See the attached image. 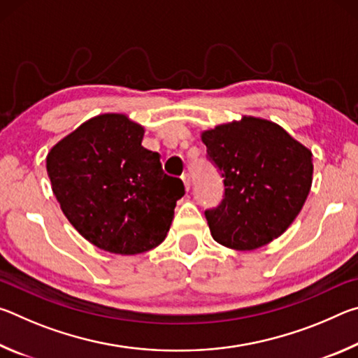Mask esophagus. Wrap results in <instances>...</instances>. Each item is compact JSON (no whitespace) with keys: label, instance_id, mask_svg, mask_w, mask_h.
Returning <instances> with one entry per match:
<instances>
[{"label":"esophagus","instance_id":"obj_1","mask_svg":"<svg viewBox=\"0 0 358 358\" xmlns=\"http://www.w3.org/2000/svg\"><path fill=\"white\" fill-rule=\"evenodd\" d=\"M181 180H183L186 191H189V187H191V175L189 173H183V175H181Z\"/></svg>","mask_w":358,"mask_h":358}]
</instances>
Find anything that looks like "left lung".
<instances>
[{
    "instance_id": "obj_1",
    "label": "left lung",
    "mask_w": 358,
    "mask_h": 358,
    "mask_svg": "<svg viewBox=\"0 0 358 358\" xmlns=\"http://www.w3.org/2000/svg\"><path fill=\"white\" fill-rule=\"evenodd\" d=\"M201 137L224 178L221 205L205 211L217 243L252 251L286 232L311 189V150L273 121L248 115Z\"/></svg>"
}]
</instances>
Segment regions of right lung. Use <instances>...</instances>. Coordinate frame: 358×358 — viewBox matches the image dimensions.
Wrapping results in <instances>:
<instances>
[{
    "instance_id": "right-lung-1",
    "label": "right lung",
    "mask_w": 358,
    "mask_h": 358,
    "mask_svg": "<svg viewBox=\"0 0 358 358\" xmlns=\"http://www.w3.org/2000/svg\"><path fill=\"white\" fill-rule=\"evenodd\" d=\"M145 129L124 113L85 121L47 155L52 191L64 216L90 243L134 256L167 237L185 186L142 147Z\"/></svg>"
}]
</instances>
